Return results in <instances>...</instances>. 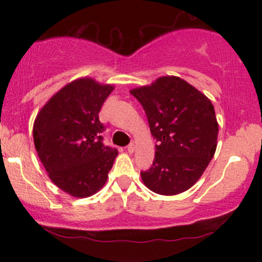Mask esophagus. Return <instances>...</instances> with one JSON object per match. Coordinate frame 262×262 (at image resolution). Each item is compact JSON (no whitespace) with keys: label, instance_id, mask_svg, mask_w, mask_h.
Returning a JSON list of instances; mask_svg holds the SVG:
<instances>
[{"label":"esophagus","instance_id":"1","mask_svg":"<svg viewBox=\"0 0 262 262\" xmlns=\"http://www.w3.org/2000/svg\"><path fill=\"white\" fill-rule=\"evenodd\" d=\"M134 149H135V143L133 141V143H130V144H129V145L127 146V150H128V152H133Z\"/></svg>","mask_w":262,"mask_h":262}]
</instances>
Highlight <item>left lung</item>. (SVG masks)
<instances>
[{"label":"left lung","mask_w":262,"mask_h":262,"mask_svg":"<svg viewBox=\"0 0 262 262\" xmlns=\"http://www.w3.org/2000/svg\"><path fill=\"white\" fill-rule=\"evenodd\" d=\"M140 102L158 144L141 180L152 192L172 196L198 181L217 148L214 107L202 92L176 76H164L130 91Z\"/></svg>","instance_id":"8db88e82"}]
</instances>
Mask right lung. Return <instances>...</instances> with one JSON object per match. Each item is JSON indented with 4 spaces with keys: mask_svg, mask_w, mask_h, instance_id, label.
<instances>
[{
    "mask_svg": "<svg viewBox=\"0 0 262 262\" xmlns=\"http://www.w3.org/2000/svg\"><path fill=\"white\" fill-rule=\"evenodd\" d=\"M83 77L62 87L45 103L33 125L39 159L50 180L74 197H89L103 187L117 149L103 144L102 104L113 91Z\"/></svg>",
    "mask_w": 262,
    "mask_h": 262,
    "instance_id": "1",
    "label": "right lung"
}]
</instances>
